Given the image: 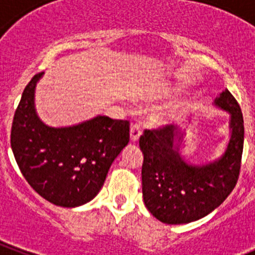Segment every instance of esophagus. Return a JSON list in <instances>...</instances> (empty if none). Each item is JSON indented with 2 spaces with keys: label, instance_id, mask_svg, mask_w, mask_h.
Here are the masks:
<instances>
[{
  "label": "esophagus",
  "instance_id": "esophagus-1",
  "mask_svg": "<svg viewBox=\"0 0 255 255\" xmlns=\"http://www.w3.org/2000/svg\"><path fill=\"white\" fill-rule=\"evenodd\" d=\"M140 134H142V129H140V125L135 123L130 127V140L132 142H138Z\"/></svg>",
  "mask_w": 255,
  "mask_h": 255
}]
</instances>
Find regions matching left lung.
<instances>
[{
  "mask_svg": "<svg viewBox=\"0 0 255 255\" xmlns=\"http://www.w3.org/2000/svg\"><path fill=\"white\" fill-rule=\"evenodd\" d=\"M215 105L231 115V139L220 159L191 165L181 158L177 143L185 132L169 127L145 129L139 138L144 154L142 191L149 212L168 225L205 217L233 191L241 171L244 142L243 115L237 100L225 90Z\"/></svg>",
  "mask_w": 255,
  "mask_h": 255,
  "instance_id": "left-lung-1",
  "label": "left lung"
}]
</instances>
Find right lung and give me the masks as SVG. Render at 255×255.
I'll list each match as a JSON object with an SVG mask.
<instances>
[{
	"instance_id": "add662e5",
	"label": "right lung",
	"mask_w": 255,
	"mask_h": 255,
	"mask_svg": "<svg viewBox=\"0 0 255 255\" xmlns=\"http://www.w3.org/2000/svg\"><path fill=\"white\" fill-rule=\"evenodd\" d=\"M35 74L14 112L11 146L20 173L43 199L61 207L91 201L129 142V121L97 116L73 127L45 126L35 113Z\"/></svg>"
}]
</instances>
